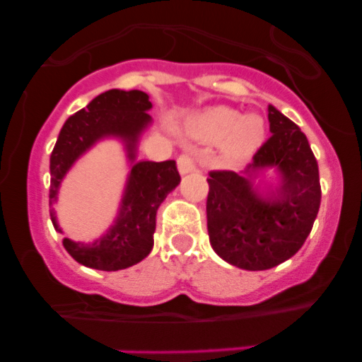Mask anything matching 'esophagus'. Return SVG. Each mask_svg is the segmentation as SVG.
<instances>
[{
	"label": "esophagus",
	"instance_id": "34e87169",
	"mask_svg": "<svg viewBox=\"0 0 362 362\" xmlns=\"http://www.w3.org/2000/svg\"><path fill=\"white\" fill-rule=\"evenodd\" d=\"M177 168L180 175H187L198 170V163H196V158L192 154H182L177 160Z\"/></svg>",
	"mask_w": 362,
	"mask_h": 362
}]
</instances>
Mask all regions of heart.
I'll list each match as a JSON object with an SVG mask.
<instances>
[{"label":"heart","instance_id":"b5f03b06","mask_svg":"<svg viewBox=\"0 0 362 362\" xmlns=\"http://www.w3.org/2000/svg\"><path fill=\"white\" fill-rule=\"evenodd\" d=\"M184 133L199 144H217L221 159L229 166H240L264 144L266 124L259 113L240 115L235 108L211 107L189 117Z\"/></svg>","mask_w":362,"mask_h":362}]
</instances>
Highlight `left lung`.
Listing matches in <instances>:
<instances>
[{"instance_id": "obj_1", "label": "left lung", "mask_w": 362, "mask_h": 362, "mask_svg": "<svg viewBox=\"0 0 362 362\" xmlns=\"http://www.w3.org/2000/svg\"><path fill=\"white\" fill-rule=\"evenodd\" d=\"M272 136L255 152L245 177L211 171L206 224L211 249L236 268L262 272L287 261L308 238L320 206L317 159L303 131L268 107ZM266 169L279 184L258 177Z\"/></svg>"}]
</instances>
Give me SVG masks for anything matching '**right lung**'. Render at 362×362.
Returning <instances> with one entry per match:
<instances>
[{
    "mask_svg": "<svg viewBox=\"0 0 362 362\" xmlns=\"http://www.w3.org/2000/svg\"><path fill=\"white\" fill-rule=\"evenodd\" d=\"M151 108L144 90H107L69 117L50 154V206L57 202L61 182L73 164L98 141L107 138L122 141L131 164L119 211L107 233L94 242L63 240L68 254L87 268L117 272L147 257L154 247L159 204L180 184L175 160H136L138 141L152 124ZM50 218L56 231L63 233L54 208Z\"/></svg>",
    "mask_w": 362,
    "mask_h": 362,
    "instance_id": "right-lung-1",
    "label": "right lung"
}]
</instances>
